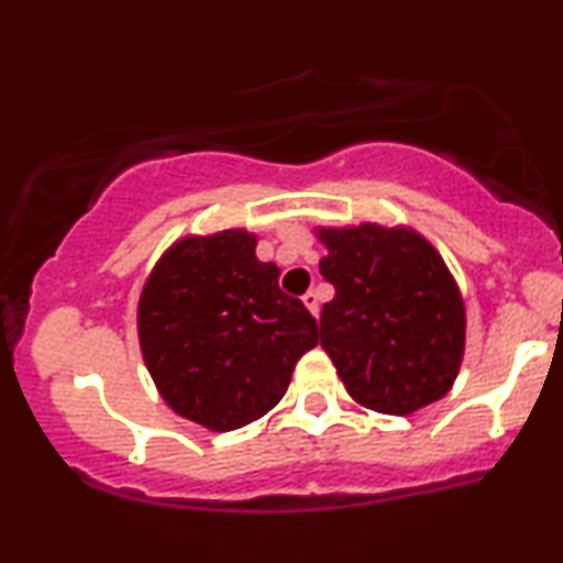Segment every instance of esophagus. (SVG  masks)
I'll return each mask as SVG.
<instances>
[{"label":"esophagus","mask_w":563,"mask_h":563,"mask_svg":"<svg viewBox=\"0 0 563 563\" xmlns=\"http://www.w3.org/2000/svg\"><path fill=\"white\" fill-rule=\"evenodd\" d=\"M301 301H303V307H307L309 312H312L314 318H318V314H320V299H318V294H314V290H307V294L301 296Z\"/></svg>","instance_id":"obj_1"}]
</instances>
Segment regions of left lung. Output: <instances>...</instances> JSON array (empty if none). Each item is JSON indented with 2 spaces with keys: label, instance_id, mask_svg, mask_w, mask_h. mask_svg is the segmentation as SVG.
Returning a JSON list of instances; mask_svg holds the SVG:
<instances>
[{
  "label": "left lung",
  "instance_id": "obj_1",
  "mask_svg": "<svg viewBox=\"0 0 563 563\" xmlns=\"http://www.w3.org/2000/svg\"><path fill=\"white\" fill-rule=\"evenodd\" d=\"M320 273L335 296L320 312V344L349 397L410 416L455 384L466 307L439 251L407 228H320Z\"/></svg>",
  "mask_w": 563,
  "mask_h": 563
}]
</instances>
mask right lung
Instances as JSON below:
<instances>
[{
	"label": "right lung",
	"mask_w": 563,
	"mask_h": 563,
	"mask_svg": "<svg viewBox=\"0 0 563 563\" xmlns=\"http://www.w3.org/2000/svg\"><path fill=\"white\" fill-rule=\"evenodd\" d=\"M256 260V235H187L156 262L142 288V360L177 416L211 431L256 421L280 402L318 322Z\"/></svg>",
	"instance_id": "obj_1"
}]
</instances>
